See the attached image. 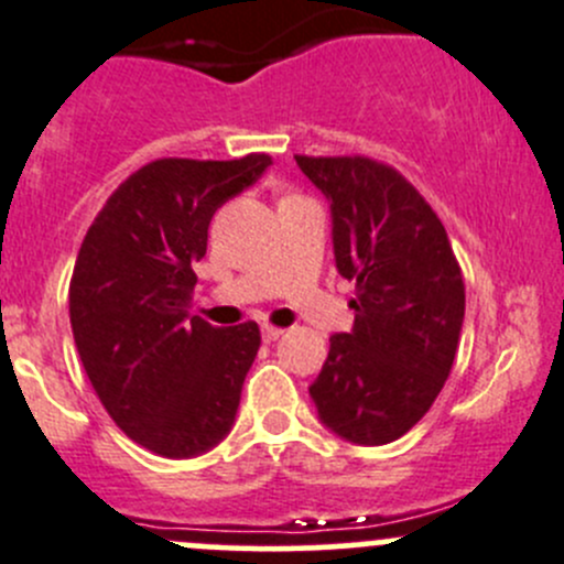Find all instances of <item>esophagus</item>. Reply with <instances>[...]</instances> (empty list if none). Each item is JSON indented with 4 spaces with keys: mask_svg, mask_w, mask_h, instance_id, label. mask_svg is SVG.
<instances>
[{
    "mask_svg": "<svg viewBox=\"0 0 564 564\" xmlns=\"http://www.w3.org/2000/svg\"><path fill=\"white\" fill-rule=\"evenodd\" d=\"M281 336H283L281 327H275V325H264V327H261V338H264L267 344L278 341V338H281Z\"/></svg>",
    "mask_w": 564,
    "mask_h": 564,
    "instance_id": "34e87169",
    "label": "esophagus"
}]
</instances>
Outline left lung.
I'll return each mask as SVG.
<instances>
[{
	"label": "left lung",
	"instance_id": "1",
	"mask_svg": "<svg viewBox=\"0 0 564 564\" xmlns=\"http://www.w3.org/2000/svg\"><path fill=\"white\" fill-rule=\"evenodd\" d=\"M330 200L336 270L355 281V325L330 336L308 393L338 438L380 446L433 408L455 364L466 283L444 223L369 156H294Z\"/></svg>",
	"mask_w": 564,
	"mask_h": 564
}]
</instances>
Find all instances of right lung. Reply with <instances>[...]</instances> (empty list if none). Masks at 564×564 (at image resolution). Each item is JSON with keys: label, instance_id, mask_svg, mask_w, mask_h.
I'll return each instance as SVG.
<instances>
[{"label": "right lung", "instance_id": "right-lung-1", "mask_svg": "<svg viewBox=\"0 0 564 564\" xmlns=\"http://www.w3.org/2000/svg\"><path fill=\"white\" fill-rule=\"evenodd\" d=\"M267 154L231 162L156 160L104 204L68 289L82 366L112 421L162 457H198L234 427L256 322L215 327L189 316L209 223L253 187Z\"/></svg>", "mask_w": 564, "mask_h": 564}]
</instances>
